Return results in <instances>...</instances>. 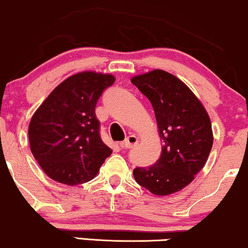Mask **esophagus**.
Segmentation results:
<instances>
[{
    "label": "esophagus",
    "mask_w": 248,
    "mask_h": 248,
    "mask_svg": "<svg viewBox=\"0 0 248 248\" xmlns=\"http://www.w3.org/2000/svg\"><path fill=\"white\" fill-rule=\"evenodd\" d=\"M137 143H138V138H137L134 134H131V136L127 137L124 141L119 142V146H121L122 148H132L137 145Z\"/></svg>",
    "instance_id": "esophagus-1"
}]
</instances>
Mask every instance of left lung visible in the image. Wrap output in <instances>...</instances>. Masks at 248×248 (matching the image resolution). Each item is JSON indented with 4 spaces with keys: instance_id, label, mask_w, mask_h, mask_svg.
Instances as JSON below:
<instances>
[{
    "instance_id": "1",
    "label": "left lung",
    "mask_w": 248,
    "mask_h": 248,
    "mask_svg": "<svg viewBox=\"0 0 248 248\" xmlns=\"http://www.w3.org/2000/svg\"><path fill=\"white\" fill-rule=\"evenodd\" d=\"M131 82L151 101L162 141L158 160L136 168L134 179L155 195L176 193L208 160L214 141L208 112L184 82L163 70L134 76Z\"/></svg>"
}]
</instances>
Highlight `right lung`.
Instances as JSON below:
<instances>
[{"mask_svg": "<svg viewBox=\"0 0 248 248\" xmlns=\"http://www.w3.org/2000/svg\"><path fill=\"white\" fill-rule=\"evenodd\" d=\"M115 80L110 73H76L61 82L33 114L31 152L55 182L70 186L90 182L111 154L100 137L95 106Z\"/></svg>", "mask_w": 248, "mask_h": 248, "instance_id": "1", "label": "right lung"}]
</instances>
